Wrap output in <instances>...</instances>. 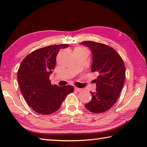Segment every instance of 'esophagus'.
I'll return each instance as SVG.
<instances>
[{"label":"esophagus","mask_w":147,"mask_h":147,"mask_svg":"<svg viewBox=\"0 0 147 147\" xmlns=\"http://www.w3.org/2000/svg\"><path fill=\"white\" fill-rule=\"evenodd\" d=\"M74 90H75V91H77V92H80V91H82V89H80V88H74Z\"/></svg>","instance_id":"obj_1"}]
</instances>
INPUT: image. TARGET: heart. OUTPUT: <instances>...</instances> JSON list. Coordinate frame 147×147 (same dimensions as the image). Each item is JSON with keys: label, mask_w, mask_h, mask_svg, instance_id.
Segmentation results:
<instances>
[{"label": "heart", "mask_w": 147, "mask_h": 147, "mask_svg": "<svg viewBox=\"0 0 147 147\" xmlns=\"http://www.w3.org/2000/svg\"><path fill=\"white\" fill-rule=\"evenodd\" d=\"M82 49H84V48H82V47H75V49H74V51H80V50H82Z\"/></svg>", "instance_id": "obj_1"}]
</instances>
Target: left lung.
<instances>
[{
	"mask_svg": "<svg viewBox=\"0 0 147 147\" xmlns=\"http://www.w3.org/2000/svg\"><path fill=\"white\" fill-rule=\"evenodd\" d=\"M81 44L91 50V71L98 74L95 80L96 91H91V101L85 107L92 113H103L117 100L124 82L125 65L120 55L108 45L90 41Z\"/></svg>",
	"mask_w": 147,
	"mask_h": 147,
	"instance_id": "left-lung-1",
	"label": "left lung"
}]
</instances>
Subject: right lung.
<instances>
[{
    "label": "right lung",
    "instance_id": "obj_1",
    "mask_svg": "<svg viewBox=\"0 0 147 147\" xmlns=\"http://www.w3.org/2000/svg\"><path fill=\"white\" fill-rule=\"evenodd\" d=\"M68 47L60 44L38 49L28 54L19 66L17 78L22 94L29 106L41 115L55 112L74 91L73 86L52 85L49 80L59 49Z\"/></svg>",
    "mask_w": 147,
    "mask_h": 147
}]
</instances>
